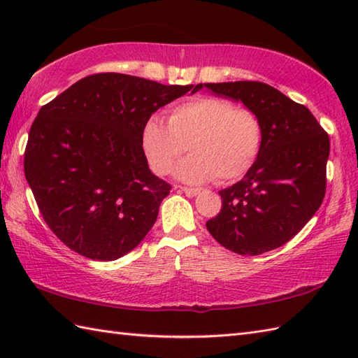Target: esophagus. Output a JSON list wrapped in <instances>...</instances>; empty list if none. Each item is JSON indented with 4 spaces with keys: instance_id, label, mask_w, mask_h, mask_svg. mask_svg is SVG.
Returning a JSON list of instances; mask_svg holds the SVG:
<instances>
[{
    "instance_id": "34e87169",
    "label": "esophagus",
    "mask_w": 358,
    "mask_h": 358,
    "mask_svg": "<svg viewBox=\"0 0 358 358\" xmlns=\"http://www.w3.org/2000/svg\"><path fill=\"white\" fill-rule=\"evenodd\" d=\"M177 189H180V191H183L187 196H195L200 194V189L199 187H186V186H177Z\"/></svg>"
}]
</instances>
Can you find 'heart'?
<instances>
[{"instance_id":"heart-1","label":"heart","mask_w":358,"mask_h":358,"mask_svg":"<svg viewBox=\"0 0 358 358\" xmlns=\"http://www.w3.org/2000/svg\"><path fill=\"white\" fill-rule=\"evenodd\" d=\"M263 144L257 113L217 96H194L172 106L167 124L158 115L144 121L141 146L152 171L166 175L185 154L175 175L187 183L241 178L254 166Z\"/></svg>"}]
</instances>
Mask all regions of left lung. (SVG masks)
<instances>
[{"mask_svg":"<svg viewBox=\"0 0 358 358\" xmlns=\"http://www.w3.org/2000/svg\"><path fill=\"white\" fill-rule=\"evenodd\" d=\"M215 95L241 101L263 127L262 150L245 178L218 194L222 210L206 227L240 255L283 246L320 208L326 192L329 136L308 108L260 81L204 83Z\"/></svg>","mask_w":358,"mask_h":358,"instance_id":"obj_1","label":"left lung"}]
</instances>
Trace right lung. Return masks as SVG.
I'll list each match as a JSON object with an SVG mask.
<instances>
[{
  "label": "right lung",
  "mask_w": 358,
  "mask_h": 358,
  "mask_svg": "<svg viewBox=\"0 0 358 358\" xmlns=\"http://www.w3.org/2000/svg\"><path fill=\"white\" fill-rule=\"evenodd\" d=\"M189 90L196 86L95 73L40 109L24 173L44 222L67 248L109 262L146 237L172 187L149 169L144 121Z\"/></svg>",
  "instance_id": "add662e5"
}]
</instances>
